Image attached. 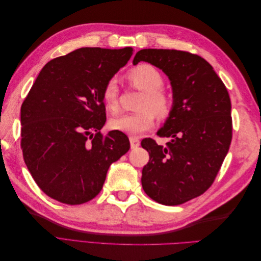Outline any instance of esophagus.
<instances>
[{
  "label": "esophagus",
  "instance_id": "obj_1",
  "mask_svg": "<svg viewBox=\"0 0 261 261\" xmlns=\"http://www.w3.org/2000/svg\"><path fill=\"white\" fill-rule=\"evenodd\" d=\"M129 141H130V148L132 149H136L140 145V140L137 137H129Z\"/></svg>",
  "mask_w": 261,
  "mask_h": 261
}]
</instances>
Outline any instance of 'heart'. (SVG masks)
Returning a JSON list of instances; mask_svg holds the SVG:
<instances>
[{"mask_svg": "<svg viewBox=\"0 0 261 261\" xmlns=\"http://www.w3.org/2000/svg\"><path fill=\"white\" fill-rule=\"evenodd\" d=\"M127 81L135 88L144 91L135 113H124L113 117L110 121V127L129 135H141L152 128L155 114L159 117H167L173 102L169 94L162 89L164 84L160 70L150 64H140L132 68L127 74ZM102 101L111 112L118 109V89L115 80H110L102 89Z\"/></svg>", "mask_w": 261, "mask_h": 261, "instance_id": "1", "label": "heart"}]
</instances>
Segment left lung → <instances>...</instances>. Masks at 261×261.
Here are the masks:
<instances>
[{
    "instance_id": "left-lung-1",
    "label": "left lung",
    "mask_w": 261,
    "mask_h": 261,
    "mask_svg": "<svg viewBox=\"0 0 261 261\" xmlns=\"http://www.w3.org/2000/svg\"><path fill=\"white\" fill-rule=\"evenodd\" d=\"M144 61L169 77L173 106L160 137L141 141L149 152L141 185L154 201L177 206L203 194L212 185L232 140L231 100L224 84L209 63L178 50L144 49L133 64Z\"/></svg>"
}]
</instances>
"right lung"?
<instances>
[{
    "label": "right lung",
    "instance_id": "1",
    "mask_svg": "<svg viewBox=\"0 0 261 261\" xmlns=\"http://www.w3.org/2000/svg\"><path fill=\"white\" fill-rule=\"evenodd\" d=\"M133 48H81L46 63L20 109L21 149L31 176L51 198L81 204L102 189L113 162L129 150L120 130L103 136L105 85Z\"/></svg>",
    "mask_w": 261,
    "mask_h": 261
}]
</instances>
